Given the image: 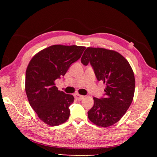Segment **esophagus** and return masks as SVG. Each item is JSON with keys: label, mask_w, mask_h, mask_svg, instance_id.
Returning <instances> with one entry per match:
<instances>
[{"label": "esophagus", "mask_w": 157, "mask_h": 157, "mask_svg": "<svg viewBox=\"0 0 157 157\" xmlns=\"http://www.w3.org/2000/svg\"><path fill=\"white\" fill-rule=\"evenodd\" d=\"M74 97H75L76 100H82V99H83L84 96H83V95H79V94H78V93H76V94H74Z\"/></svg>", "instance_id": "esophagus-1"}]
</instances>
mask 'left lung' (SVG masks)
<instances>
[{
  "mask_svg": "<svg viewBox=\"0 0 157 157\" xmlns=\"http://www.w3.org/2000/svg\"><path fill=\"white\" fill-rule=\"evenodd\" d=\"M84 66L90 63L98 81L106 84L104 97L94 98L89 119L102 127L121 120L132 104L135 90L134 72L123 56L114 50L87 48L81 58Z\"/></svg>",
  "mask_w": 157,
  "mask_h": 157,
  "instance_id": "8db88e82",
  "label": "left lung"
}]
</instances>
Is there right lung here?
I'll list each match as a JSON object with an SVG mask.
<instances>
[{
  "instance_id": "1",
  "label": "right lung",
  "mask_w": 157,
  "mask_h": 157,
  "mask_svg": "<svg viewBox=\"0 0 157 157\" xmlns=\"http://www.w3.org/2000/svg\"><path fill=\"white\" fill-rule=\"evenodd\" d=\"M86 48L54 45L34 55L25 73V92L40 120L57 126L68 120L72 95L59 91L55 80L64 76L70 66L81 57Z\"/></svg>"
}]
</instances>
